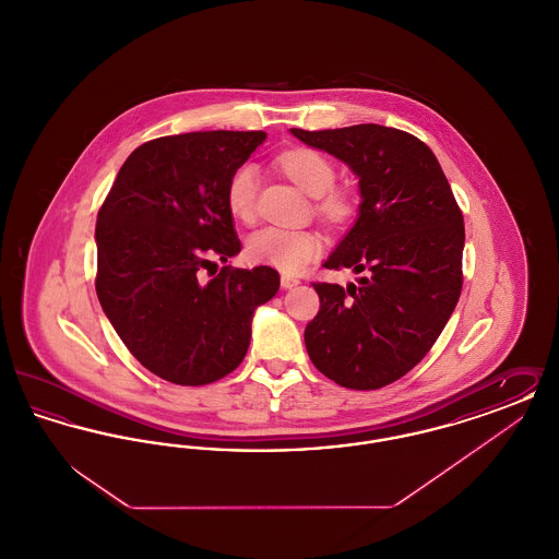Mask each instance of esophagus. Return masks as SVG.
<instances>
[{
	"instance_id": "34e87169",
	"label": "esophagus",
	"mask_w": 559,
	"mask_h": 559,
	"mask_svg": "<svg viewBox=\"0 0 559 559\" xmlns=\"http://www.w3.org/2000/svg\"><path fill=\"white\" fill-rule=\"evenodd\" d=\"M281 285H283V289H293V287L299 285V278L289 276V274H283V276H281Z\"/></svg>"
}]
</instances>
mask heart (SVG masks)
<instances>
[{
  "label": "heart",
  "instance_id": "obj_1",
  "mask_svg": "<svg viewBox=\"0 0 559 559\" xmlns=\"http://www.w3.org/2000/svg\"><path fill=\"white\" fill-rule=\"evenodd\" d=\"M278 165L295 187L310 197H319L317 210L326 222L340 224L352 215V197L346 190H331L335 180V169L324 155L310 148H297L281 155ZM258 185L260 174L255 165L247 163L233 171L226 187V205L237 219L249 222L253 217ZM320 247L322 242L317 233L289 230L276 226H267L253 233L247 242L251 260L278 267L283 272L301 270L312 258L319 255Z\"/></svg>",
  "mask_w": 559,
  "mask_h": 559
}]
</instances>
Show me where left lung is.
Instances as JSON below:
<instances>
[{"label":"left lung","mask_w":559,"mask_h":559,"mask_svg":"<svg viewBox=\"0 0 559 559\" xmlns=\"http://www.w3.org/2000/svg\"><path fill=\"white\" fill-rule=\"evenodd\" d=\"M292 133L346 163L360 190L358 217L322 266L362 276L346 289L314 283L308 356L349 390L390 385L426 356L459 301L463 215L436 155L411 133L377 123Z\"/></svg>","instance_id":"left-lung-1"}]
</instances>
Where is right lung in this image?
Here are the masks:
<instances>
[{
    "instance_id": "right-lung-1",
    "label": "right lung",
    "mask_w": 559,
    "mask_h": 559,
    "mask_svg": "<svg viewBox=\"0 0 559 559\" xmlns=\"http://www.w3.org/2000/svg\"><path fill=\"white\" fill-rule=\"evenodd\" d=\"M264 132H192L138 146L96 219V293L138 362L178 385H205L242 362L274 267L224 266L240 251L226 187Z\"/></svg>"
}]
</instances>
